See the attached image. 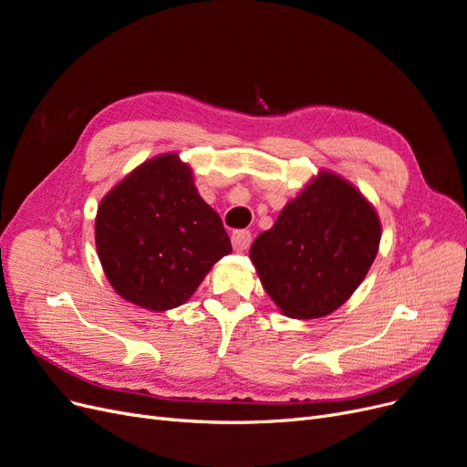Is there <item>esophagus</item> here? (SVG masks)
I'll use <instances>...</instances> for the list:
<instances>
[{
	"label": "esophagus",
	"instance_id": "obj_1",
	"mask_svg": "<svg viewBox=\"0 0 467 467\" xmlns=\"http://www.w3.org/2000/svg\"><path fill=\"white\" fill-rule=\"evenodd\" d=\"M232 245L235 251H245L251 245V232L237 230L232 234Z\"/></svg>",
	"mask_w": 467,
	"mask_h": 467
}]
</instances>
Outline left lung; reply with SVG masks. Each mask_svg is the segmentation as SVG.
<instances>
[{
  "instance_id": "left-lung-1",
  "label": "left lung",
  "mask_w": 467,
  "mask_h": 467,
  "mask_svg": "<svg viewBox=\"0 0 467 467\" xmlns=\"http://www.w3.org/2000/svg\"><path fill=\"white\" fill-rule=\"evenodd\" d=\"M379 237L372 204L345 179L321 171L253 242L249 255L282 314L316 319L358 288Z\"/></svg>"
}]
</instances>
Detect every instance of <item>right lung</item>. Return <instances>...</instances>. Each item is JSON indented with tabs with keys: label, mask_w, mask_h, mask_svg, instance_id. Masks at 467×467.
<instances>
[{
	"label": "right lung",
	"mask_w": 467,
	"mask_h": 467,
	"mask_svg": "<svg viewBox=\"0 0 467 467\" xmlns=\"http://www.w3.org/2000/svg\"><path fill=\"white\" fill-rule=\"evenodd\" d=\"M95 242L112 288L151 312L185 304L232 251L220 216L175 153L142 163L105 196Z\"/></svg>",
	"instance_id": "right-lung-1"
}]
</instances>
